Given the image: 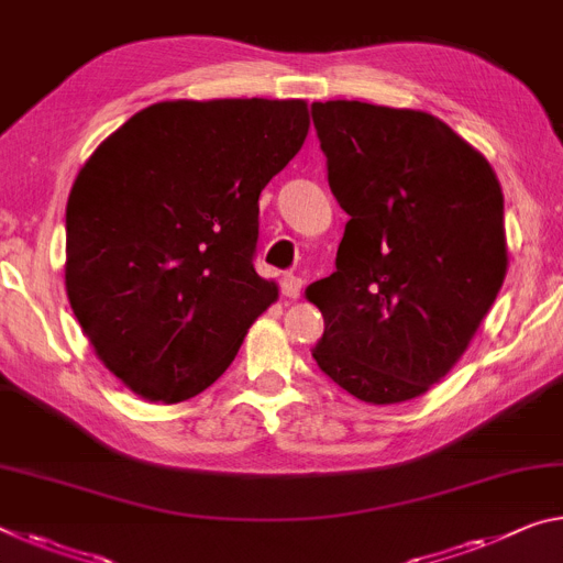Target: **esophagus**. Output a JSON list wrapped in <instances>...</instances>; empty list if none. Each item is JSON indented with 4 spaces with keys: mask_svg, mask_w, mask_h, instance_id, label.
I'll use <instances>...</instances> for the list:
<instances>
[{
    "mask_svg": "<svg viewBox=\"0 0 563 563\" xmlns=\"http://www.w3.org/2000/svg\"><path fill=\"white\" fill-rule=\"evenodd\" d=\"M300 288H302V278H298V275L285 273L283 278H280V290H283L285 298L296 300L300 296Z\"/></svg>",
    "mask_w": 563,
    "mask_h": 563,
    "instance_id": "34e87169",
    "label": "esophagus"
}]
</instances>
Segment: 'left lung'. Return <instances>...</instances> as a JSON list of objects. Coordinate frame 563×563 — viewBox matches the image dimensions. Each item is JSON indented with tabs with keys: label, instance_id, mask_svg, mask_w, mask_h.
<instances>
[{
	"label": "left lung",
	"instance_id": "left-lung-1",
	"mask_svg": "<svg viewBox=\"0 0 563 563\" xmlns=\"http://www.w3.org/2000/svg\"><path fill=\"white\" fill-rule=\"evenodd\" d=\"M328 185L351 216L335 273L308 285L313 358L373 406L423 396L466 351L506 278L504 192L488 159L421 110L313 102Z\"/></svg>",
	"mask_w": 563,
	"mask_h": 563
}]
</instances>
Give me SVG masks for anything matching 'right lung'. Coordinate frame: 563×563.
<instances>
[{
	"mask_svg": "<svg viewBox=\"0 0 563 563\" xmlns=\"http://www.w3.org/2000/svg\"><path fill=\"white\" fill-rule=\"evenodd\" d=\"M302 100H175L132 114L67 200V298L124 386L180 404L278 298L255 273L257 198L298 155Z\"/></svg>",
	"mask_w": 563,
	"mask_h": 563,
	"instance_id": "right-lung-1",
	"label": "right lung"
}]
</instances>
